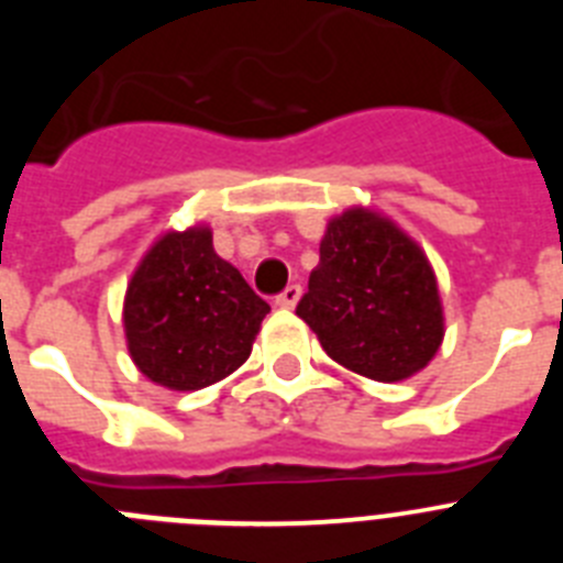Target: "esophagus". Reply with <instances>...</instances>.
Instances as JSON below:
<instances>
[{"mask_svg":"<svg viewBox=\"0 0 563 563\" xmlns=\"http://www.w3.org/2000/svg\"><path fill=\"white\" fill-rule=\"evenodd\" d=\"M298 298H301V285H287L285 290L276 296V305L287 307V310H290V307L298 305Z\"/></svg>","mask_w":563,"mask_h":563,"instance_id":"obj_1","label":"esophagus"}]
</instances>
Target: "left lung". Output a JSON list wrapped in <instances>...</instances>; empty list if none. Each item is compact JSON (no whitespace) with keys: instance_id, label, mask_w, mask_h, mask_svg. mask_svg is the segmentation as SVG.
I'll use <instances>...</instances> for the list:
<instances>
[{"instance_id":"1","label":"left lung","mask_w":563,"mask_h":563,"mask_svg":"<svg viewBox=\"0 0 563 563\" xmlns=\"http://www.w3.org/2000/svg\"><path fill=\"white\" fill-rule=\"evenodd\" d=\"M296 316L332 361L383 383L420 372L442 343L429 258L395 222L363 208L330 222Z\"/></svg>"}]
</instances>
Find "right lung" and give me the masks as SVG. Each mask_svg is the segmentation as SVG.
Returning a JSON list of instances; mask_svg holds the SVG:
<instances>
[{"mask_svg":"<svg viewBox=\"0 0 563 563\" xmlns=\"http://www.w3.org/2000/svg\"><path fill=\"white\" fill-rule=\"evenodd\" d=\"M267 312L265 298L217 256L208 228L166 233L129 282V355L166 389H202L247 361Z\"/></svg>","mask_w":563,"mask_h":563,"instance_id":"obj_1","label":"right lung"}]
</instances>
